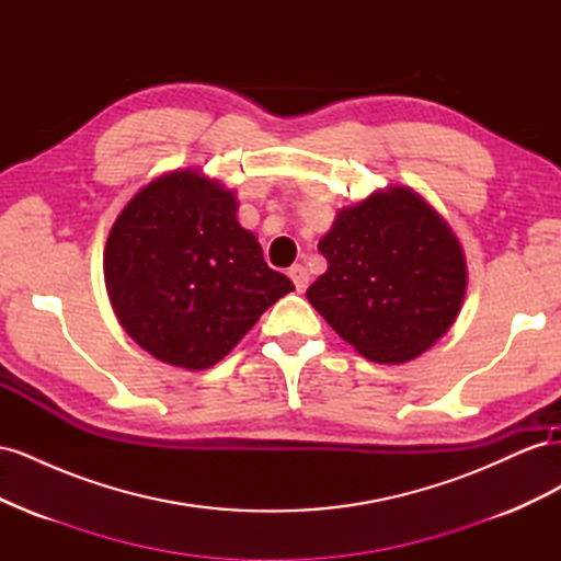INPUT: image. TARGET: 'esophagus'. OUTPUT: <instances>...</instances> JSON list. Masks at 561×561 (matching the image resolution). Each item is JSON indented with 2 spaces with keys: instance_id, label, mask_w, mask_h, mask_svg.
<instances>
[{
  "instance_id": "1",
  "label": "esophagus",
  "mask_w": 561,
  "mask_h": 561,
  "mask_svg": "<svg viewBox=\"0 0 561 561\" xmlns=\"http://www.w3.org/2000/svg\"><path fill=\"white\" fill-rule=\"evenodd\" d=\"M290 278H293V283H295V287H297V293L307 290V285H309V271L304 268L301 264H295V266L290 268Z\"/></svg>"
}]
</instances>
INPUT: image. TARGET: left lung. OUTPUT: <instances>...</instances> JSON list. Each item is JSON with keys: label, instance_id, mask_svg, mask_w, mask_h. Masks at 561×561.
<instances>
[{"label": "left lung", "instance_id": "1", "mask_svg": "<svg viewBox=\"0 0 561 561\" xmlns=\"http://www.w3.org/2000/svg\"><path fill=\"white\" fill-rule=\"evenodd\" d=\"M318 250L328 271L307 290L311 307L369 360L416 358L461 309V245L445 219L407 186L344 208Z\"/></svg>", "mask_w": 561, "mask_h": 561}]
</instances>
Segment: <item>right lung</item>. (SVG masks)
Segmentation results:
<instances>
[{"label":"right lung","mask_w":561,"mask_h":561,"mask_svg":"<svg viewBox=\"0 0 561 561\" xmlns=\"http://www.w3.org/2000/svg\"><path fill=\"white\" fill-rule=\"evenodd\" d=\"M236 198L194 171L149 182L116 217L105 283L124 330L154 358L206 369L222 360L293 280L236 222Z\"/></svg>","instance_id":"add662e5"}]
</instances>
